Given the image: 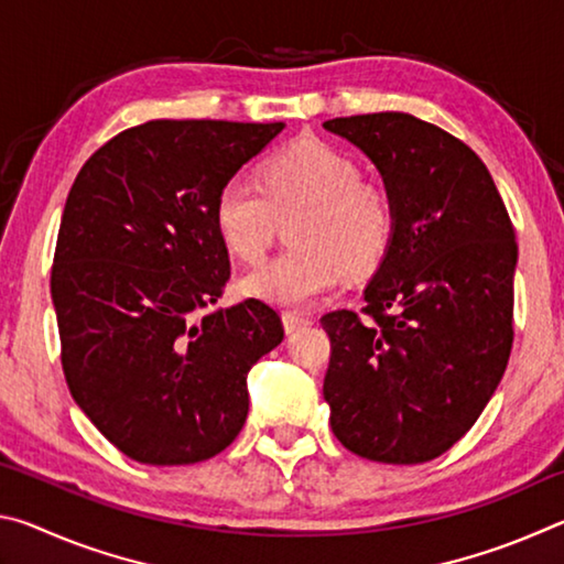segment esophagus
<instances>
[{"label": "esophagus", "instance_id": "1", "mask_svg": "<svg viewBox=\"0 0 564 564\" xmlns=\"http://www.w3.org/2000/svg\"><path fill=\"white\" fill-rule=\"evenodd\" d=\"M283 328H285V333H295V330H301V328H305L308 326V318L303 316V313H295V311H285L283 313Z\"/></svg>", "mask_w": 564, "mask_h": 564}]
</instances>
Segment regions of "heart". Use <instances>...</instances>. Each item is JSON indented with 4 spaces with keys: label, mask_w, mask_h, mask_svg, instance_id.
<instances>
[{
    "label": "heart",
    "mask_w": 564,
    "mask_h": 564,
    "mask_svg": "<svg viewBox=\"0 0 564 564\" xmlns=\"http://www.w3.org/2000/svg\"><path fill=\"white\" fill-rule=\"evenodd\" d=\"M360 164L326 141L303 137L265 161L263 188L234 176L218 188L214 224L228 253L259 263L281 221L291 243L243 281L253 299L308 305L336 289L346 271L373 273L395 234L393 196L383 184L360 178Z\"/></svg>",
    "instance_id": "heart-1"
}]
</instances>
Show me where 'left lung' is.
I'll use <instances>...</instances> for the list:
<instances>
[{"label":"left lung","mask_w":564,"mask_h":564,"mask_svg":"<svg viewBox=\"0 0 564 564\" xmlns=\"http://www.w3.org/2000/svg\"><path fill=\"white\" fill-rule=\"evenodd\" d=\"M323 129L373 161L395 206L364 316L321 318L333 435L368 460L427 463L470 431L508 368L514 228L490 171L435 123L380 111Z\"/></svg>","instance_id":"1"}]
</instances>
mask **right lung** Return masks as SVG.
<instances>
[{
	"mask_svg": "<svg viewBox=\"0 0 564 564\" xmlns=\"http://www.w3.org/2000/svg\"><path fill=\"white\" fill-rule=\"evenodd\" d=\"M281 129L139 123L94 151L66 196L52 265L64 378L131 460L226 451L248 415V370L283 340L279 313L256 299L208 311L231 275L216 194Z\"/></svg>",
	"mask_w": 564,
	"mask_h": 564,
	"instance_id": "1",
	"label": "right lung"
}]
</instances>
